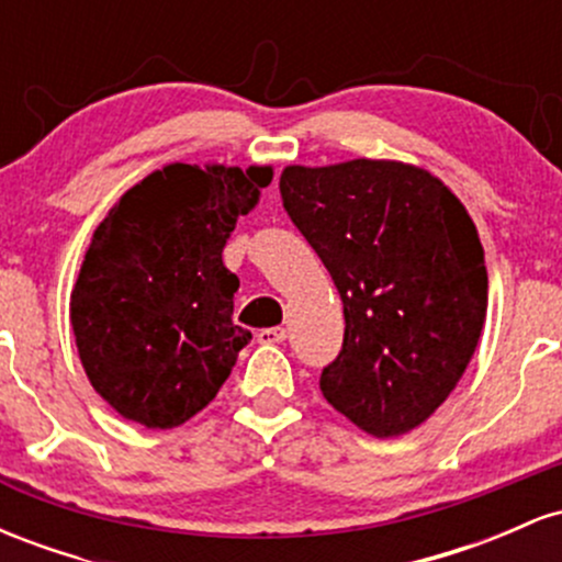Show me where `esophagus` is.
Wrapping results in <instances>:
<instances>
[{"label": "esophagus", "instance_id": "obj_1", "mask_svg": "<svg viewBox=\"0 0 562 562\" xmlns=\"http://www.w3.org/2000/svg\"><path fill=\"white\" fill-rule=\"evenodd\" d=\"M256 338H259V344L272 346V344H282V340L288 338V333H285V327H267V330H261Z\"/></svg>", "mask_w": 562, "mask_h": 562}]
</instances>
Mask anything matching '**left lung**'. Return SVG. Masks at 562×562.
<instances>
[{
  "mask_svg": "<svg viewBox=\"0 0 562 562\" xmlns=\"http://www.w3.org/2000/svg\"><path fill=\"white\" fill-rule=\"evenodd\" d=\"M280 192L344 301V348L322 370V396L364 434H409L479 346L488 277L473 218L441 179L402 160L288 166Z\"/></svg>",
  "mask_w": 562,
  "mask_h": 562,
  "instance_id": "obj_1",
  "label": "left lung"
}]
</instances>
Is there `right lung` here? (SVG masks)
Masks as SVG:
<instances>
[{
	"instance_id": "obj_1",
	"label": "right lung",
	"mask_w": 562,
	"mask_h": 562,
	"mask_svg": "<svg viewBox=\"0 0 562 562\" xmlns=\"http://www.w3.org/2000/svg\"><path fill=\"white\" fill-rule=\"evenodd\" d=\"M269 182L272 166L169 164L94 229L70 325L89 383L121 417L177 428L229 378L254 335L232 322L240 280L222 250Z\"/></svg>"
}]
</instances>
